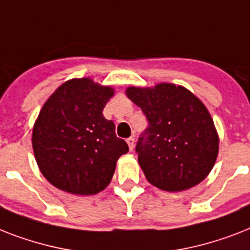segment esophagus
Instances as JSON below:
<instances>
[{"instance_id":"34e87169","label":"esophagus","mask_w":250,"mask_h":250,"mask_svg":"<svg viewBox=\"0 0 250 250\" xmlns=\"http://www.w3.org/2000/svg\"><path fill=\"white\" fill-rule=\"evenodd\" d=\"M127 144H128L129 150H132L133 146H135V139H133V137H128V139H127Z\"/></svg>"}]
</instances>
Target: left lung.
Returning a JSON list of instances; mask_svg holds the SVG:
<instances>
[{"mask_svg": "<svg viewBox=\"0 0 250 250\" xmlns=\"http://www.w3.org/2000/svg\"><path fill=\"white\" fill-rule=\"evenodd\" d=\"M127 97L148 119L136 144L139 164L148 182L168 192L197 186L218 156L219 137L205 105L184 86H129Z\"/></svg>", "mask_w": 250, "mask_h": 250, "instance_id": "8db88e82", "label": "left lung"}]
</instances>
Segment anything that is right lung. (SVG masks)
I'll list each match as a JSON object with an SVG mask.
<instances>
[{
	"mask_svg": "<svg viewBox=\"0 0 250 250\" xmlns=\"http://www.w3.org/2000/svg\"><path fill=\"white\" fill-rule=\"evenodd\" d=\"M113 94L111 86L89 78L71 79L42 106L33 125V153L42 175L58 189L82 196L101 192L118 158L128 152L114 122L102 115Z\"/></svg>",
	"mask_w": 250,
	"mask_h": 250,
	"instance_id": "right-lung-1",
	"label": "right lung"
}]
</instances>
